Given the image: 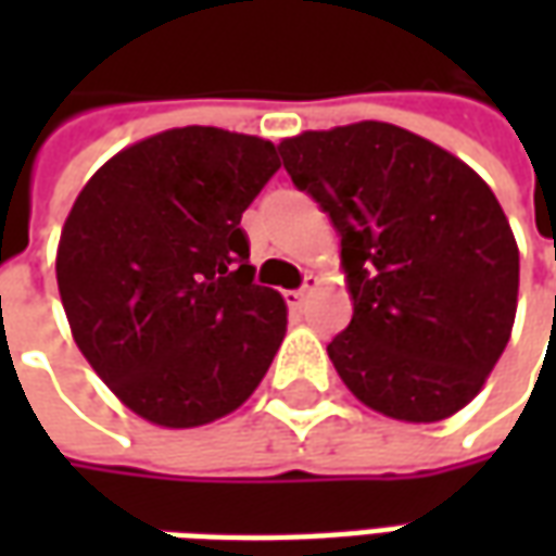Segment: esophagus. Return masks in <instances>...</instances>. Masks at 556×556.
<instances>
[{
    "label": "esophagus",
    "mask_w": 556,
    "mask_h": 556,
    "mask_svg": "<svg viewBox=\"0 0 556 556\" xmlns=\"http://www.w3.org/2000/svg\"><path fill=\"white\" fill-rule=\"evenodd\" d=\"M315 289H318V277H315V274H306V282H303V289L286 291V303H289L291 309H301L303 303H306V298H309Z\"/></svg>",
    "instance_id": "obj_1"
}]
</instances>
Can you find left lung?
Masks as SVG:
<instances>
[{
	"label": "left lung",
	"instance_id": "8db88e82",
	"mask_svg": "<svg viewBox=\"0 0 556 556\" xmlns=\"http://www.w3.org/2000/svg\"><path fill=\"white\" fill-rule=\"evenodd\" d=\"M279 154L342 243L354 315L327 345L339 378L384 417H453L501 361L518 303V247L491 187L384 122L306 130Z\"/></svg>",
	"mask_w": 556,
	"mask_h": 556
}]
</instances>
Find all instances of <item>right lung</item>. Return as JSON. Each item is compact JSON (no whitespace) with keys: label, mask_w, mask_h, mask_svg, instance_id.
Listing matches in <instances>:
<instances>
[{"label":"right lung","mask_w":556,"mask_h":556,"mask_svg":"<svg viewBox=\"0 0 556 556\" xmlns=\"http://www.w3.org/2000/svg\"><path fill=\"white\" fill-rule=\"evenodd\" d=\"M279 169L267 139L175 127L118 151L71 207L55 279L83 357L127 408L193 429L241 408L286 337L241 214Z\"/></svg>","instance_id":"add662e5"}]
</instances>
